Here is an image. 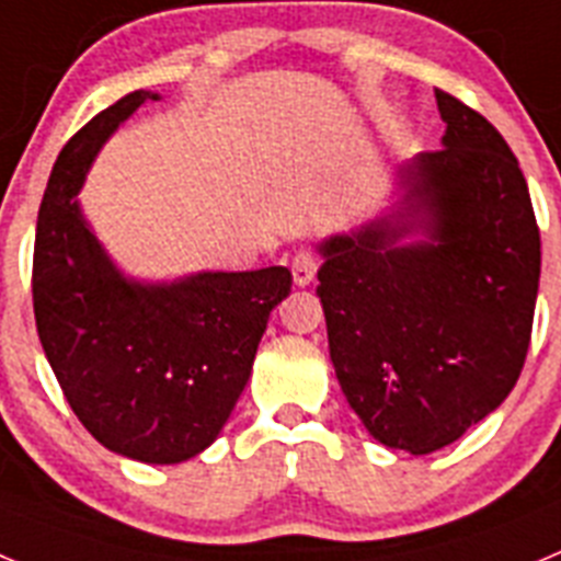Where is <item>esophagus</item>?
I'll list each match as a JSON object with an SVG mask.
<instances>
[{
  "mask_svg": "<svg viewBox=\"0 0 561 561\" xmlns=\"http://www.w3.org/2000/svg\"><path fill=\"white\" fill-rule=\"evenodd\" d=\"M317 275V257L311 250H300L291 261V277L297 286H309Z\"/></svg>",
  "mask_w": 561,
  "mask_h": 561,
  "instance_id": "esophagus-1",
  "label": "esophagus"
}]
</instances>
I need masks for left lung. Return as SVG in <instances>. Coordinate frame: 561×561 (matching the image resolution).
Masks as SVG:
<instances>
[{
  "label": "left lung",
  "instance_id": "1",
  "mask_svg": "<svg viewBox=\"0 0 561 561\" xmlns=\"http://www.w3.org/2000/svg\"><path fill=\"white\" fill-rule=\"evenodd\" d=\"M435 101L444 148L396 171L390 216L325 238L317 272L342 393L379 444L410 455L458 440L512 393L542 261L508 142L449 92Z\"/></svg>",
  "mask_w": 561,
  "mask_h": 561
}]
</instances>
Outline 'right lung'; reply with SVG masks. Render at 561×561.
Listing matches in <instances>:
<instances>
[{
  "label": "right lung",
  "instance_id": "1",
  "mask_svg": "<svg viewBox=\"0 0 561 561\" xmlns=\"http://www.w3.org/2000/svg\"><path fill=\"white\" fill-rule=\"evenodd\" d=\"M157 98L128 92L58 153L38 210L33 311L49 368L95 440L142 463H182L219 438L291 272L140 284L112 264L76 196L103 142Z\"/></svg>",
  "mask_w": 561,
  "mask_h": 561
}]
</instances>
